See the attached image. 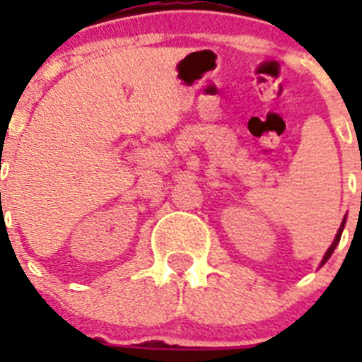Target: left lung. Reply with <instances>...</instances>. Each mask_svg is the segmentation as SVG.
I'll return each instance as SVG.
<instances>
[{
  "label": "left lung",
  "instance_id": "8db88e82",
  "mask_svg": "<svg viewBox=\"0 0 362 362\" xmlns=\"http://www.w3.org/2000/svg\"><path fill=\"white\" fill-rule=\"evenodd\" d=\"M344 225H346V216H344L343 223H341V226H339L337 233H335V239H334V243H332V245H330V248H328V250H326L325 257H322V261H321V267H322V264H325V263H326V261H328V259H330V257H332V254H334V250H335V246H337V245H339V241H341V235H343V230H344Z\"/></svg>",
  "mask_w": 362,
  "mask_h": 362
}]
</instances>
